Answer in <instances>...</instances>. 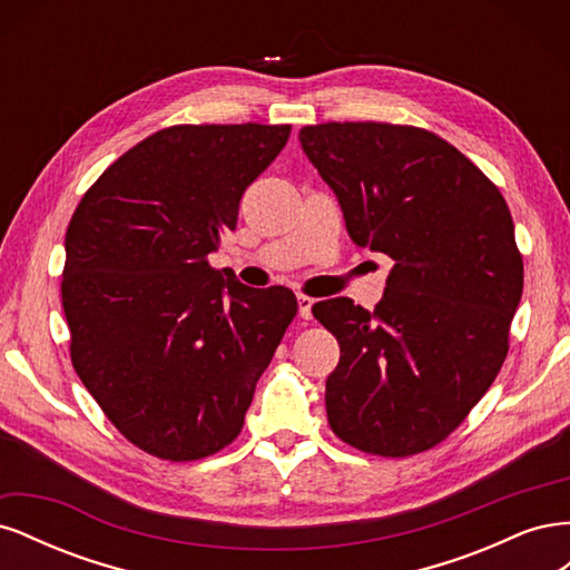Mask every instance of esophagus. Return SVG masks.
<instances>
[{
    "instance_id": "1",
    "label": "esophagus",
    "mask_w": 570,
    "mask_h": 570,
    "mask_svg": "<svg viewBox=\"0 0 570 570\" xmlns=\"http://www.w3.org/2000/svg\"><path fill=\"white\" fill-rule=\"evenodd\" d=\"M314 297L308 295H297V304H299V316L302 318H312V306H314Z\"/></svg>"
}]
</instances>
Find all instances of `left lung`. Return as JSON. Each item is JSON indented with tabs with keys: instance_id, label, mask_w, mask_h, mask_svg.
<instances>
[{
	"instance_id": "1",
	"label": "left lung",
	"mask_w": 570,
	"mask_h": 570,
	"mask_svg": "<svg viewBox=\"0 0 570 570\" xmlns=\"http://www.w3.org/2000/svg\"><path fill=\"white\" fill-rule=\"evenodd\" d=\"M350 237L394 258L373 312L337 297L314 316L340 342L325 381L333 433L358 452L433 450L490 390L509 352L523 256L499 187L440 135L377 120L304 126Z\"/></svg>"
}]
</instances>
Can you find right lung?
I'll use <instances>...</instances> for the list:
<instances>
[{"label":"right lung","mask_w":570,"mask_h":570,"mask_svg":"<svg viewBox=\"0 0 570 570\" xmlns=\"http://www.w3.org/2000/svg\"><path fill=\"white\" fill-rule=\"evenodd\" d=\"M292 126H170L101 174L66 230L71 364L116 430L164 461H197L245 425L295 292L209 264L239 199Z\"/></svg>","instance_id":"1"}]
</instances>
